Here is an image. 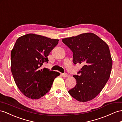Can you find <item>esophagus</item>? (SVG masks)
<instances>
[{
  "instance_id": "esophagus-1",
  "label": "esophagus",
  "mask_w": 122,
  "mask_h": 122,
  "mask_svg": "<svg viewBox=\"0 0 122 122\" xmlns=\"http://www.w3.org/2000/svg\"><path fill=\"white\" fill-rule=\"evenodd\" d=\"M61 75L63 77H65L68 76V75L66 73H61Z\"/></svg>"
}]
</instances>
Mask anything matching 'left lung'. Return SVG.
Here are the masks:
<instances>
[{
    "label": "left lung",
    "mask_w": 122,
    "mask_h": 122,
    "mask_svg": "<svg viewBox=\"0 0 122 122\" xmlns=\"http://www.w3.org/2000/svg\"><path fill=\"white\" fill-rule=\"evenodd\" d=\"M73 52V62L83 66L74 75L77 83L68 91L79 102L94 98L101 92L110 77L112 60L108 45L93 33H86L62 39Z\"/></svg>",
    "instance_id": "left-lung-1"
}]
</instances>
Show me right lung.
I'll return each mask as SVG.
<instances>
[{"label":"right lung","mask_w":122,"mask_h":122,"mask_svg":"<svg viewBox=\"0 0 122 122\" xmlns=\"http://www.w3.org/2000/svg\"><path fill=\"white\" fill-rule=\"evenodd\" d=\"M59 40L30 33L20 37L11 53V70L20 92L27 97L39 99L51 90L60 73L41 69L47 56L58 44Z\"/></svg>","instance_id":"right-lung-1"}]
</instances>
